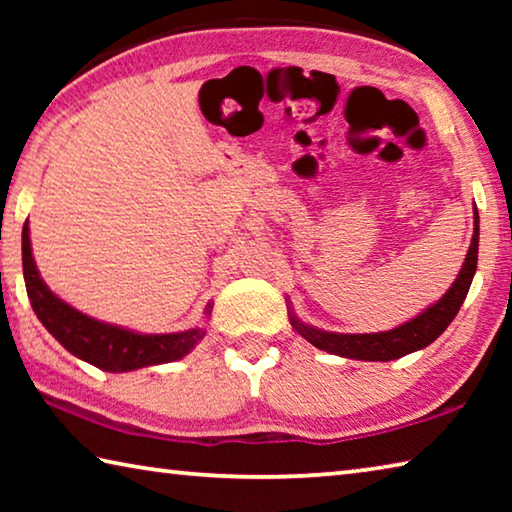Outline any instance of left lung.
<instances>
[{"label": "left lung", "mask_w": 512, "mask_h": 512, "mask_svg": "<svg viewBox=\"0 0 512 512\" xmlns=\"http://www.w3.org/2000/svg\"><path fill=\"white\" fill-rule=\"evenodd\" d=\"M476 259H479V212L474 210V235L470 250H467L465 264L458 273L456 282L449 287V291L440 298L436 305H431L427 311H422L418 318L409 320L400 327L391 329V332L379 334H334L323 332V329L309 327L300 323L296 316H291V325L296 332L307 339L318 350H325L329 354H339L345 359H359V361H393L400 359L404 354L427 348L429 343L438 339L445 332L447 325L452 323L454 316L461 309L463 300L470 291L472 277L476 271Z\"/></svg>", "instance_id": "obj_1"}]
</instances>
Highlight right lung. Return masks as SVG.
I'll list each match as a JSON object with an SVG mask.
<instances>
[{
	"label": "right lung",
	"instance_id": "right-lung-1",
	"mask_svg": "<svg viewBox=\"0 0 512 512\" xmlns=\"http://www.w3.org/2000/svg\"><path fill=\"white\" fill-rule=\"evenodd\" d=\"M22 268L31 307L47 332L74 357L108 372H126L155 363H169L194 348L205 329H187L180 334H135L108 323H99L56 298L40 280L31 255L29 223L22 228Z\"/></svg>",
	"mask_w": 512,
	"mask_h": 512
}]
</instances>
